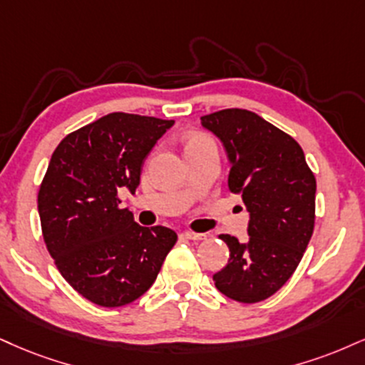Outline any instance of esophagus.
I'll return each mask as SVG.
<instances>
[{
	"label": "esophagus",
	"mask_w": 365,
	"mask_h": 365,
	"mask_svg": "<svg viewBox=\"0 0 365 365\" xmlns=\"http://www.w3.org/2000/svg\"><path fill=\"white\" fill-rule=\"evenodd\" d=\"M182 238H185V240H192V241H202V240L207 238V236H205L204 232H192V231H185V232H182Z\"/></svg>",
	"instance_id": "esophagus-1"
}]
</instances>
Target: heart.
Returning a JSON list of instances; mask_svg holds the SVG:
<instances>
[{
  "label": "heart",
  "instance_id": "heart-1",
  "mask_svg": "<svg viewBox=\"0 0 365 365\" xmlns=\"http://www.w3.org/2000/svg\"><path fill=\"white\" fill-rule=\"evenodd\" d=\"M205 148H216L214 146L212 139L209 135L200 134V133H194L190 135H187L185 139V155L192 151H199V149H205Z\"/></svg>",
  "mask_w": 365,
  "mask_h": 365
}]
</instances>
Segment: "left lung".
I'll return each mask as SVG.
<instances>
[{"mask_svg": "<svg viewBox=\"0 0 365 365\" xmlns=\"http://www.w3.org/2000/svg\"><path fill=\"white\" fill-rule=\"evenodd\" d=\"M221 140L231 170L227 185L250 212L248 240L230 248L214 284L230 299L260 302L291 279L314 230L316 180L299 144L257 113L226 108L200 117Z\"/></svg>", "mask_w": 365, "mask_h": 365, "instance_id": "left-lung-1", "label": "left lung"}]
</instances>
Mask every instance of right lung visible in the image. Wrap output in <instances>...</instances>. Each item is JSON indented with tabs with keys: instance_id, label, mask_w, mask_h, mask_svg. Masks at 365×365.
<instances>
[{
	"instance_id": "obj_1",
	"label": "right lung",
	"mask_w": 365,
	"mask_h": 365,
	"mask_svg": "<svg viewBox=\"0 0 365 365\" xmlns=\"http://www.w3.org/2000/svg\"><path fill=\"white\" fill-rule=\"evenodd\" d=\"M175 120L113 112L61 140L38 190L42 235L61 275L103 308L151 287L177 243L170 227H144L117 192L134 194L140 170Z\"/></svg>"
}]
</instances>
